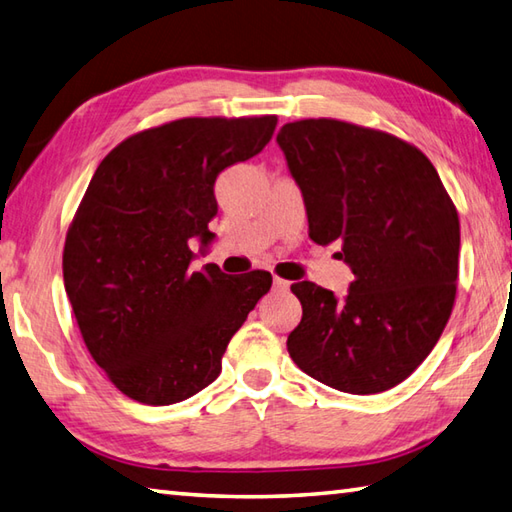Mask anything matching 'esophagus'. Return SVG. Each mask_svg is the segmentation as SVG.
Wrapping results in <instances>:
<instances>
[{
    "label": "esophagus",
    "mask_w": 512,
    "mask_h": 512,
    "mask_svg": "<svg viewBox=\"0 0 512 512\" xmlns=\"http://www.w3.org/2000/svg\"><path fill=\"white\" fill-rule=\"evenodd\" d=\"M273 288L279 290V293H286V290L290 288V282H286V279H282V277H273Z\"/></svg>",
    "instance_id": "obj_1"
}]
</instances>
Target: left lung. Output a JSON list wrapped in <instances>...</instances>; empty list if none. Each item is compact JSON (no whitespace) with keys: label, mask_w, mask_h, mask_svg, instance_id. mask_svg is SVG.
<instances>
[{"label":"left lung","mask_w":512,"mask_h":512,"mask_svg":"<svg viewBox=\"0 0 512 512\" xmlns=\"http://www.w3.org/2000/svg\"><path fill=\"white\" fill-rule=\"evenodd\" d=\"M302 188L308 237L342 244L353 268L344 299L313 282L290 290L302 322L288 335L293 362L353 395L402 384L453 313L459 217L417 146L342 119H299L277 133Z\"/></svg>","instance_id":"left-lung-1"}]
</instances>
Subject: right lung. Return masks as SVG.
<instances>
[{
    "instance_id": "obj_1",
    "label": "right lung",
    "mask_w": 512,
    "mask_h": 512,
    "mask_svg": "<svg viewBox=\"0 0 512 512\" xmlns=\"http://www.w3.org/2000/svg\"><path fill=\"white\" fill-rule=\"evenodd\" d=\"M277 115L184 117L126 137L97 166L64 244V286L90 357L139 404L184 402L222 373L226 346L270 290L266 270L190 273L215 235V179L255 157Z\"/></svg>"
}]
</instances>
